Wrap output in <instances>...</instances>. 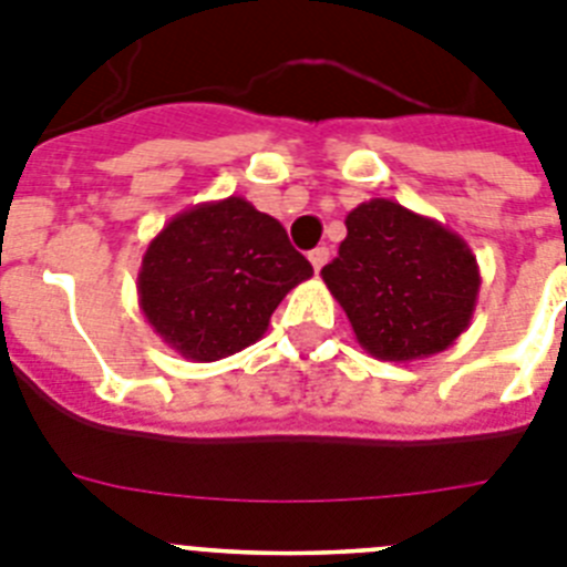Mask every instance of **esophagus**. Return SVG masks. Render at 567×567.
Instances as JSON below:
<instances>
[{
	"instance_id": "obj_1",
	"label": "esophagus",
	"mask_w": 567,
	"mask_h": 567,
	"mask_svg": "<svg viewBox=\"0 0 567 567\" xmlns=\"http://www.w3.org/2000/svg\"><path fill=\"white\" fill-rule=\"evenodd\" d=\"M309 260H312V267L315 272H320V269L327 267V260H329V247H318L309 252Z\"/></svg>"
}]
</instances>
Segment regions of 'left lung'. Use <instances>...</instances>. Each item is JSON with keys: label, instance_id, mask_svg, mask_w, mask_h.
I'll return each instance as SVG.
<instances>
[{"label": "left lung", "instance_id": "8db88e82", "mask_svg": "<svg viewBox=\"0 0 567 567\" xmlns=\"http://www.w3.org/2000/svg\"><path fill=\"white\" fill-rule=\"evenodd\" d=\"M354 338L378 360H423L468 329L480 267L471 247L434 218L389 198L346 215L338 258L320 269Z\"/></svg>", "mask_w": 567, "mask_h": 567}]
</instances>
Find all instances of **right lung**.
<instances>
[{"instance_id": "right-lung-1", "label": "right lung", "mask_w": 567, "mask_h": 567, "mask_svg": "<svg viewBox=\"0 0 567 567\" xmlns=\"http://www.w3.org/2000/svg\"><path fill=\"white\" fill-rule=\"evenodd\" d=\"M307 278L312 264L280 221L229 195L184 209L150 240L138 307L169 349L213 363L264 338L280 300Z\"/></svg>"}]
</instances>
